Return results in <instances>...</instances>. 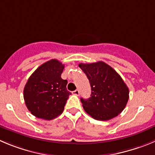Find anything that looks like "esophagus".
I'll list each match as a JSON object with an SVG mask.
<instances>
[{
	"label": "esophagus",
	"instance_id": "esophagus-1",
	"mask_svg": "<svg viewBox=\"0 0 155 155\" xmlns=\"http://www.w3.org/2000/svg\"><path fill=\"white\" fill-rule=\"evenodd\" d=\"M73 95H79V89H76V90L73 91Z\"/></svg>",
	"mask_w": 155,
	"mask_h": 155
}]
</instances>
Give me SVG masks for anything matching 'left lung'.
Wrapping results in <instances>:
<instances>
[{
    "label": "left lung",
    "instance_id": "left-lung-1",
    "mask_svg": "<svg viewBox=\"0 0 155 155\" xmlns=\"http://www.w3.org/2000/svg\"><path fill=\"white\" fill-rule=\"evenodd\" d=\"M89 79L91 97L81 99L86 113L99 121H107L119 115L126 106L129 90L116 71L102 61L79 63Z\"/></svg>",
    "mask_w": 155,
    "mask_h": 155
}]
</instances>
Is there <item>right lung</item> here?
I'll return each instance as SVG.
<instances>
[{
  "mask_svg": "<svg viewBox=\"0 0 155 155\" xmlns=\"http://www.w3.org/2000/svg\"><path fill=\"white\" fill-rule=\"evenodd\" d=\"M64 65L51 60L39 66L30 76L24 89L28 110L37 118L52 120L62 114L71 92L67 80L61 78Z\"/></svg>",
  "mask_w": 155,
  "mask_h": 155,
  "instance_id": "right-lung-1",
  "label": "right lung"
}]
</instances>
